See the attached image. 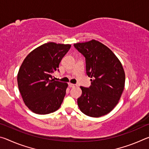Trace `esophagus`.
I'll return each instance as SVG.
<instances>
[{
  "label": "esophagus",
  "mask_w": 149,
  "mask_h": 149,
  "mask_svg": "<svg viewBox=\"0 0 149 149\" xmlns=\"http://www.w3.org/2000/svg\"><path fill=\"white\" fill-rule=\"evenodd\" d=\"M68 85H69V87H76V86H77V85L71 84V83H70V84H68Z\"/></svg>",
  "instance_id": "obj_1"
}]
</instances>
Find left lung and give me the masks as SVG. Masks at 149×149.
Instances as JSON below:
<instances>
[{"mask_svg": "<svg viewBox=\"0 0 149 149\" xmlns=\"http://www.w3.org/2000/svg\"><path fill=\"white\" fill-rule=\"evenodd\" d=\"M74 46L85 58L86 73L91 78L89 87H80L82 95L77 99L78 107L91 117L107 114L116 106L124 89L122 65L109 48L96 40Z\"/></svg>", "mask_w": 149, "mask_h": 149, "instance_id": "8db88e82", "label": "left lung"}]
</instances>
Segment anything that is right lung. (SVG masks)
<instances>
[{
	"mask_svg": "<svg viewBox=\"0 0 149 149\" xmlns=\"http://www.w3.org/2000/svg\"><path fill=\"white\" fill-rule=\"evenodd\" d=\"M71 45L47 42L27 55L19 70L17 85L25 104L35 114L54 112L61 106L68 84L52 79Z\"/></svg>",
	"mask_w": 149,
	"mask_h": 149,
	"instance_id": "1",
	"label": "right lung"
}]
</instances>
